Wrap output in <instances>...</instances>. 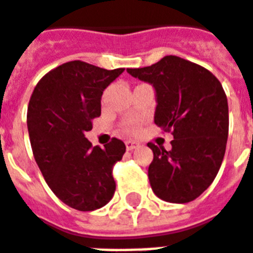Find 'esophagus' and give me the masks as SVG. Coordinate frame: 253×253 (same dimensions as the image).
Wrapping results in <instances>:
<instances>
[{
	"instance_id": "1",
	"label": "esophagus",
	"mask_w": 253,
	"mask_h": 253,
	"mask_svg": "<svg viewBox=\"0 0 253 253\" xmlns=\"http://www.w3.org/2000/svg\"><path fill=\"white\" fill-rule=\"evenodd\" d=\"M125 147H126L128 151H133V149H136V148L138 147V142L130 141V140H129V141H125Z\"/></svg>"
}]
</instances>
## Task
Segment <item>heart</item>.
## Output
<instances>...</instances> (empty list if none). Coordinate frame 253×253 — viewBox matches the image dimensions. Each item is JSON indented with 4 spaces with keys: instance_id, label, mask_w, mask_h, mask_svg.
<instances>
[{
    "instance_id": "1",
    "label": "heart",
    "mask_w": 253,
    "mask_h": 253,
    "mask_svg": "<svg viewBox=\"0 0 253 253\" xmlns=\"http://www.w3.org/2000/svg\"><path fill=\"white\" fill-rule=\"evenodd\" d=\"M136 129H137V124L136 123H129V124L125 125V130L126 132H136Z\"/></svg>"
}]
</instances>
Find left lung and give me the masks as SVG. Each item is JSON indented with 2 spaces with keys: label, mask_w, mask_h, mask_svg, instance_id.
Listing matches in <instances>:
<instances>
[{
  "label": "left lung",
  "mask_w": 253,
  "mask_h": 253,
  "mask_svg": "<svg viewBox=\"0 0 253 253\" xmlns=\"http://www.w3.org/2000/svg\"><path fill=\"white\" fill-rule=\"evenodd\" d=\"M126 72L155 88V124L173 134L170 151L148 144L152 189L168 203L195 200L214 180L227 147L228 101L221 84L210 70L177 56Z\"/></svg>",
  "instance_id": "1"
}]
</instances>
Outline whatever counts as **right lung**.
<instances>
[{
  "label": "right lung",
  "mask_w": 253,
  "mask_h": 253,
  "mask_svg": "<svg viewBox=\"0 0 253 253\" xmlns=\"http://www.w3.org/2000/svg\"><path fill=\"white\" fill-rule=\"evenodd\" d=\"M123 72L65 62L43 76L30 97L26 123L34 159L53 193L70 208L98 210L115 195L112 169L125 144L112 138L105 148L92 147L85 133L101 115L102 92Z\"/></svg>",
  "instance_id": "1"
}]
</instances>
